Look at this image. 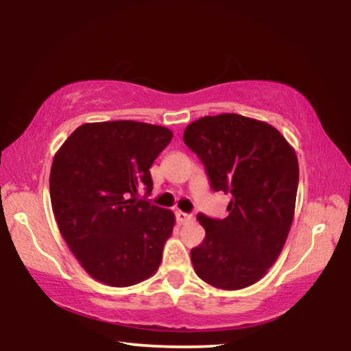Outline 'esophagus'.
Here are the masks:
<instances>
[{
	"label": "esophagus",
	"mask_w": 351,
	"mask_h": 351,
	"mask_svg": "<svg viewBox=\"0 0 351 351\" xmlns=\"http://www.w3.org/2000/svg\"><path fill=\"white\" fill-rule=\"evenodd\" d=\"M176 221L180 224H187V223L193 221V217L190 215V213H184L181 210H178L176 212Z\"/></svg>",
	"instance_id": "esophagus-1"
}]
</instances>
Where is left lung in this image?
Returning <instances> with one entry per match:
<instances>
[{
  "mask_svg": "<svg viewBox=\"0 0 351 351\" xmlns=\"http://www.w3.org/2000/svg\"><path fill=\"white\" fill-rule=\"evenodd\" d=\"M184 144L204 164L210 187L230 193L223 219L198 213L206 239L193 269L219 289L251 287L280 255L295 207L299 162L277 128L234 112L190 123Z\"/></svg>",
  "mask_w": 351,
  "mask_h": 351,
  "instance_id": "1",
  "label": "left lung"
}]
</instances>
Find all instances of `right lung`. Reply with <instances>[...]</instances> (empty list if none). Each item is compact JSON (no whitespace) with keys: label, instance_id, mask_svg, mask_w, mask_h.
Wrapping results in <instances>:
<instances>
[{"label":"right lung","instance_id":"right-lung-1","mask_svg":"<svg viewBox=\"0 0 351 351\" xmlns=\"http://www.w3.org/2000/svg\"><path fill=\"white\" fill-rule=\"evenodd\" d=\"M173 133L134 121L83 123L56 153L52 210L82 268L110 287H132L159 268L173 232L169 209L138 199L152 193L150 167Z\"/></svg>","mask_w":351,"mask_h":351}]
</instances>
